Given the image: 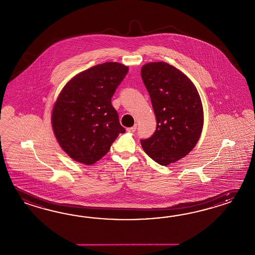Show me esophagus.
<instances>
[{"mask_svg": "<svg viewBox=\"0 0 255 255\" xmlns=\"http://www.w3.org/2000/svg\"><path fill=\"white\" fill-rule=\"evenodd\" d=\"M136 128H137V127H136V126H134V127H131V128H127V131H128V132H129V133H133V132H135V131H136Z\"/></svg>", "mask_w": 255, "mask_h": 255, "instance_id": "obj_1", "label": "esophagus"}]
</instances>
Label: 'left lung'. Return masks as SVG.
I'll return each mask as SVG.
<instances>
[{"instance_id":"left-lung-1","label":"left lung","mask_w":255,"mask_h":255,"mask_svg":"<svg viewBox=\"0 0 255 255\" xmlns=\"http://www.w3.org/2000/svg\"><path fill=\"white\" fill-rule=\"evenodd\" d=\"M141 79L150 94L156 118L154 134L142 139L148 156L168 165L186 156L196 146L203 131V104L193 82L165 62L141 67Z\"/></svg>"}]
</instances>
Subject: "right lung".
Masks as SVG:
<instances>
[{
	"label": "right lung",
	"mask_w": 255,
	"mask_h": 255,
	"mask_svg": "<svg viewBox=\"0 0 255 255\" xmlns=\"http://www.w3.org/2000/svg\"><path fill=\"white\" fill-rule=\"evenodd\" d=\"M128 66L106 62L77 74L52 107V130L62 150L78 163L93 164L110 150L125 128L111 98Z\"/></svg>",
	"instance_id": "1"
}]
</instances>
